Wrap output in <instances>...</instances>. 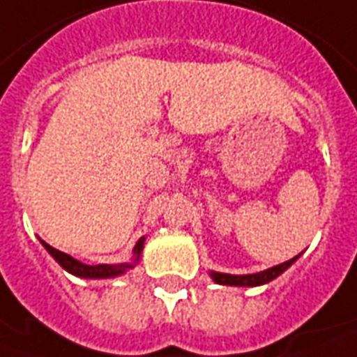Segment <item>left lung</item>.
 <instances>
[{"mask_svg": "<svg viewBox=\"0 0 357 357\" xmlns=\"http://www.w3.org/2000/svg\"><path fill=\"white\" fill-rule=\"evenodd\" d=\"M301 255V253H300ZM296 255L290 261H286L282 265L271 266L266 271H261V273L255 274H228V273H216V271H208L211 278H213L216 284H222V286H239V288H255V286H263V284L273 282L274 278H278L284 271H288L296 261L298 257Z\"/></svg>", "mask_w": 357, "mask_h": 357, "instance_id": "obj_1", "label": "left lung"}]
</instances>
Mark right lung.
Wrapping results in <instances>:
<instances>
[{
	"instance_id": "add662e5",
	"label": "right lung",
	"mask_w": 357,
	"mask_h": 357,
	"mask_svg": "<svg viewBox=\"0 0 357 357\" xmlns=\"http://www.w3.org/2000/svg\"><path fill=\"white\" fill-rule=\"evenodd\" d=\"M40 243L46 248V251H48L50 255L56 259L57 265L61 266V268H66L69 274L79 276V278H89V280H102V278H116V276H121V274H126L127 271H131L133 266H137L139 259H141V253H143L144 238H141L135 243L131 261H127V263H118V265H84V263L77 261V259H73L71 255H67L63 251H57L56 248H52L50 243L42 241V239H40Z\"/></svg>"
}]
</instances>
